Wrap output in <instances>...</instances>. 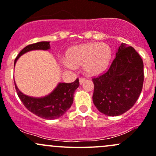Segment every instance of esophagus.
<instances>
[{
    "mask_svg": "<svg viewBox=\"0 0 156 156\" xmlns=\"http://www.w3.org/2000/svg\"><path fill=\"white\" fill-rule=\"evenodd\" d=\"M85 81V79L84 78H80V80H79V82H80V84L82 85L83 83V82Z\"/></svg>",
    "mask_w": 156,
    "mask_h": 156,
    "instance_id": "34e87169",
    "label": "esophagus"
}]
</instances>
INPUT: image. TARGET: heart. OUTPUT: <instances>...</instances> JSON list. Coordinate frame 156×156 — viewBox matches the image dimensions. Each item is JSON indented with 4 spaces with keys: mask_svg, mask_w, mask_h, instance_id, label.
<instances>
[{
    "mask_svg": "<svg viewBox=\"0 0 156 156\" xmlns=\"http://www.w3.org/2000/svg\"><path fill=\"white\" fill-rule=\"evenodd\" d=\"M67 68L83 64V70L87 76H95L102 73L110 63L112 49L105 43H87L70 48L66 55Z\"/></svg>",
    "mask_w": 156,
    "mask_h": 156,
    "instance_id": "1",
    "label": "heart"
}]
</instances>
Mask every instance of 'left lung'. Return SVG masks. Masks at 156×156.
I'll list each match as a JSON object with an SVG mask.
<instances>
[{"mask_svg":"<svg viewBox=\"0 0 156 156\" xmlns=\"http://www.w3.org/2000/svg\"><path fill=\"white\" fill-rule=\"evenodd\" d=\"M144 73L141 57L131 46L121 43L108 70L92 80V100L108 116H118L130 109L143 89Z\"/></svg>","mask_w":156,"mask_h":156,"instance_id":"left-lung-1","label":"left lung"}]
</instances>
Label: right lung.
Listing matches in <instances>:
<instances>
[{"label":"right lung","instance_id":"1","mask_svg":"<svg viewBox=\"0 0 156 156\" xmlns=\"http://www.w3.org/2000/svg\"><path fill=\"white\" fill-rule=\"evenodd\" d=\"M50 48V41H39L35 44H29L17 55L14 61V65L17 60L27 52L35 50L48 51ZM79 86L78 79L73 83H59L48 95L37 98L23 94L20 91L15 83L18 96L26 108L34 115L47 120L59 118L67 112L73 104V94Z\"/></svg>","mask_w":156,"mask_h":156}]
</instances>
